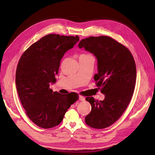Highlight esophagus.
<instances>
[{"instance_id":"esophagus-1","label":"esophagus","mask_w":155,"mask_h":155,"mask_svg":"<svg viewBox=\"0 0 155 155\" xmlns=\"http://www.w3.org/2000/svg\"><path fill=\"white\" fill-rule=\"evenodd\" d=\"M79 100L81 101H84L85 100V97L83 95H80L79 96Z\"/></svg>"}]
</instances>
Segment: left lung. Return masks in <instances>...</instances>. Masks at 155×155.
<instances>
[{
    "mask_svg": "<svg viewBox=\"0 0 155 155\" xmlns=\"http://www.w3.org/2000/svg\"><path fill=\"white\" fill-rule=\"evenodd\" d=\"M78 47L97 58L98 73L94 78L105 95L100 101L86 97L92 110L85 118V123L95 129L106 128L120 118L132 99L136 78L134 58L127 48L105 36L83 39Z\"/></svg>",
    "mask_w": 155,
    "mask_h": 155,
    "instance_id": "left-lung-1",
    "label": "left lung"
}]
</instances>
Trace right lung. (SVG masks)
<instances>
[{
  "label": "right lung",
  "instance_id": "right-lung-1",
  "mask_svg": "<svg viewBox=\"0 0 155 155\" xmlns=\"http://www.w3.org/2000/svg\"><path fill=\"white\" fill-rule=\"evenodd\" d=\"M79 41L78 36L50 34L31 45L23 53L15 73V85L23 108L28 117L43 129L60 124L77 94L64 95L53 92L64 54Z\"/></svg>",
  "mask_w": 155,
  "mask_h": 155
}]
</instances>
